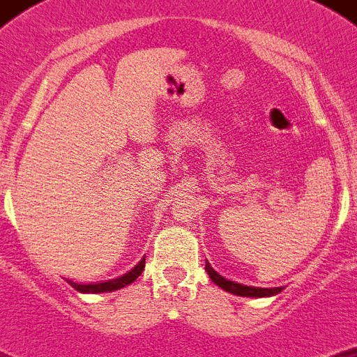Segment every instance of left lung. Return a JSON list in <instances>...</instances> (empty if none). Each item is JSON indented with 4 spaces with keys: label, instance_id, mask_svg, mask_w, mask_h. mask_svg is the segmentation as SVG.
I'll return each instance as SVG.
<instances>
[{
    "label": "left lung",
    "instance_id": "left-lung-1",
    "mask_svg": "<svg viewBox=\"0 0 357 357\" xmlns=\"http://www.w3.org/2000/svg\"><path fill=\"white\" fill-rule=\"evenodd\" d=\"M206 270L207 273H209L211 279H213V282H216L220 288L239 296H272L282 291V288H252V286H243L238 284V282H232V280H227L225 277H222L220 273L214 272L209 263H206Z\"/></svg>",
    "mask_w": 357,
    "mask_h": 357
}]
</instances>
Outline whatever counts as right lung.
Returning <instances> with one entry per match:
<instances>
[{
  "label": "right lung",
  "instance_id": "right-lung-1",
  "mask_svg": "<svg viewBox=\"0 0 357 357\" xmlns=\"http://www.w3.org/2000/svg\"><path fill=\"white\" fill-rule=\"evenodd\" d=\"M144 270V257L132 268L130 272H127L125 275L118 277V279L107 280V282H96V284H77V282H69L75 289L82 293H107V291H114V289L125 288L127 284H132L137 277L143 273Z\"/></svg>",
  "mask_w": 357,
  "mask_h": 357
}]
</instances>
